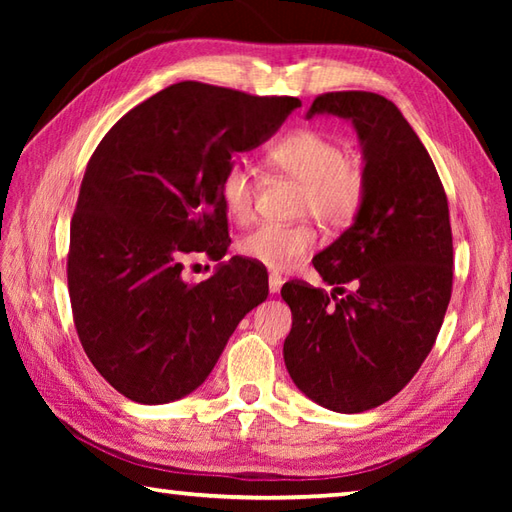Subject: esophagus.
<instances>
[{
    "label": "esophagus",
    "instance_id": "esophagus-1",
    "mask_svg": "<svg viewBox=\"0 0 512 512\" xmlns=\"http://www.w3.org/2000/svg\"><path fill=\"white\" fill-rule=\"evenodd\" d=\"M281 284H284V281H281V277H279V275H275V273H273V275L268 277V290L273 292V295H277V292L281 290Z\"/></svg>",
    "mask_w": 512,
    "mask_h": 512
}]
</instances>
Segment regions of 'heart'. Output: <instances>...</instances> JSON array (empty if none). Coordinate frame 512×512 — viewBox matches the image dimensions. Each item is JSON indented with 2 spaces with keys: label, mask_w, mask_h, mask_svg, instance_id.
Returning a JSON list of instances; mask_svg holds the SVG:
<instances>
[{
  "label": "heart",
  "mask_w": 512,
  "mask_h": 512,
  "mask_svg": "<svg viewBox=\"0 0 512 512\" xmlns=\"http://www.w3.org/2000/svg\"><path fill=\"white\" fill-rule=\"evenodd\" d=\"M273 171L301 184L299 215H312L328 228L350 226L367 195L365 169L345 156L334 138L314 129H299L270 149ZM257 176L246 160L228 162L220 180V198L228 215L248 222L255 211ZM317 246V231L308 222H264L239 239V253L270 270H292Z\"/></svg>",
  "instance_id": "1"
}]
</instances>
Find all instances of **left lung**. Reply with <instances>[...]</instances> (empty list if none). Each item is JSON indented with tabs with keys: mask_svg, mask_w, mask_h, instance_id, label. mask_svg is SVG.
I'll return each instance as SVG.
<instances>
[{
	"mask_svg": "<svg viewBox=\"0 0 512 512\" xmlns=\"http://www.w3.org/2000/svg\"><path fill=\"white\" fill-rule=\"evenodd\" d=\"M350 118L365 156L367 195L354 224L312 259L345 297L288 281L284 361L295 385L339 413L383 405L429 356L453 290L447 193L429 151L398 107L374 92H328L308 118Z\"/></svg>",
	"mask_w": 512,
	"mask_h": 512,
	"instance_id": "left-lung-1",
	"label": "left lung"
}]
</instances>
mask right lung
Returning a JSON list of instances; mask_svg holds the SVG:
<instances>
[{
	"label": "right lung",
	"instance_id": "add662e5",
	"mask_svg": "<svg viewBox=\"0 0 512 512\" xmlns=\"http://www.w3.org/2000/svg\"><path fill=\"white\" fill-rule=\"evenodd\" d=\"M297 107L295 96L182 81L129 110L94 149L70 222L68 290L85 354L125 398L191 394L268 297V273L250 259L231 257L200 284L182 281V262L226 255L222 173Z\"/></svg>",
	"mask_w": 512,
	"mask_h": 512
}]
</instances>
